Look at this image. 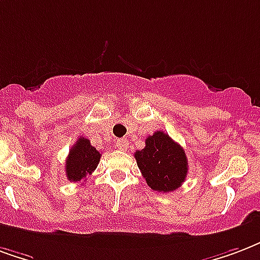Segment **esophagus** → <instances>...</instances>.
I'll return each instance as SVG.
<instances>
[{"label": "esophagus", "instance_id": "34e87169", "mask_svg": "<svg viewBox=\"0 0 260 260\" xmlns=\"http://www.w3.org/2000/svg\"><path fill=\"white\" fill-rule=\"evenodd\" d=\"M115 146H117V149L125 150L126 147H128V140H126V139H117V140H115Z\"/></svg>", "mask_w": 260, "mask_h": 260}]
</instances>
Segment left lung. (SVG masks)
I'll use <instances>...</instances> for the list:
<instances>
[{
	"mask_svg": "<svg viewBox=\"0 0 260 260\" xmlns=\"http://www.w3.org/2000/svg\"><path fill=\"white\" fill-rule=\"evenodd\" d=\"M135 158L149 187L159 193L180 187L189 169L183 147L162 131H157L146 139L145 149L138 150Z\"/></svg>",
	"mask_w": 260,
	"mask_h": 260,
	"instance_id": "1",
	"label": "left lung"
}]
</instances>
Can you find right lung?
Instances as JSON below:
<instances>
[{
  "mask_svg": "<svg viewBox=\"0 0 260 260\" xmlns=\"http://www.w3.org/2000/svg\"><path fill=\"white\" fill-rule=\"evenodd\" d=\"M101 161V153L86 138H78L66 159V175L70 182H81L91 175Z\"/></svg>",
  "mask_w": 260,
  "mask_h": 260,
  "instance_id": "add662e5",
  "label": "right lung"
}]
</instances>
